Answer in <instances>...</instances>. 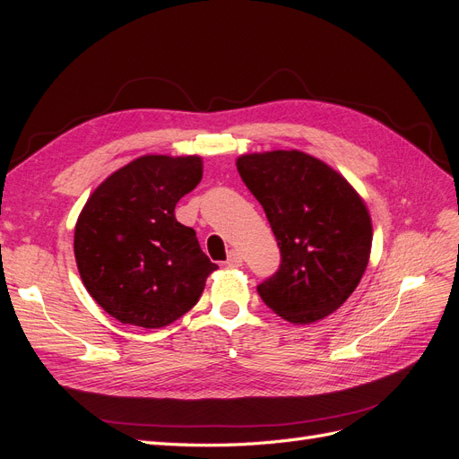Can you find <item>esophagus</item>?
<instances>
[{
	"instance_id": "34e87169",
	"label": "esophagus",
	"mask_w": 459,
	"mask_h": 459,
	"mask_svg": "<svg viewBox=\"0 0 459 459\" xmlns=\"http://www.w3.org/2000/svg\"><path fill=\"white\" fill-rule=\"evenodd\" d=\"M226 264H228V266H241V264H243L241 253L239 251H230Z\"/></svg>"
}]
</instances>
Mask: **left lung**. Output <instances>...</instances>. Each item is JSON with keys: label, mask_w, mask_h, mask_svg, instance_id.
<instances>
[{"label": "left lung", "mask_w": 459, "mask_h": 459, "mask_svg": "<svg viewBox=\"0 0 459 459\" xmlns=\"http://www.w3.org/2000/svg\"><path fill=\"white\" fill-rule=\"evenodd\" d=\"M238 172L281 253L280 268L256 287L264 304L290 324H312L341 308L369 260L364 201L331 166L300 151L243 155Z\"/></svg>", "instance_id": "8db88e82"}]
</instances>
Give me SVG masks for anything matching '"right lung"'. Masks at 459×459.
I'll list each match as a JSON object with an SVG mask.
<instances>
[{"mask_svg": "<svg viewBox=\"0 0 459 459\" xmlns=\"http://www.w3.org/2000/svg\"><path fill=\"white\" fill-rule=\"evenodd\" d=\"M203 178L199 157L145 155L110 174L76 221L74 256L88 293L120 324L159 329L195 307L218 266L179 224L176 203Z\"/></svg>", "mask_w": 459, "mask_h": 459, "instance_id": "obj_1", "label": "right lung"}]
</instances>
